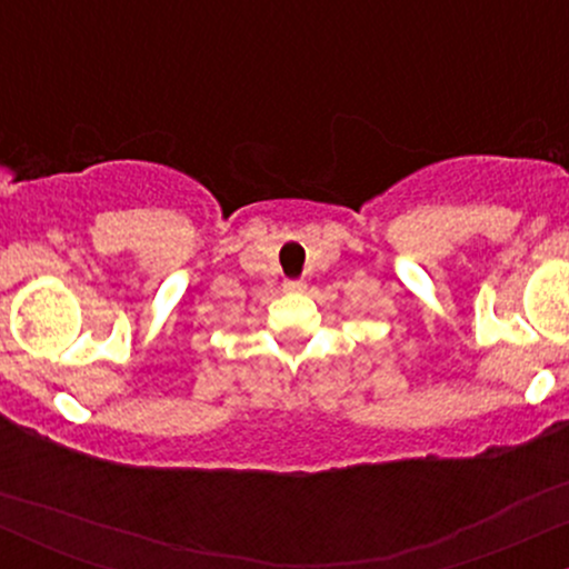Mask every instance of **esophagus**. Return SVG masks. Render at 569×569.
<instances>
[{
  "label": "esophagus",
  "mask_w": 569,
  "mask_h": 569,
  "mask_svg": "<svg viewBox=\"0 0 569 569\" xmlns=\"http://www.w3.org/2000/svg\"><path fill=\"white\" fill-rule=\"evenodd\" d=\"M305 289H307L305 280H286V283H283V291H293V293H299V291H305Z\"/></svg>",
  "instance_id": "34e87169"
}]
</instances>
